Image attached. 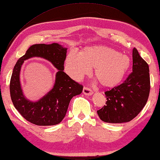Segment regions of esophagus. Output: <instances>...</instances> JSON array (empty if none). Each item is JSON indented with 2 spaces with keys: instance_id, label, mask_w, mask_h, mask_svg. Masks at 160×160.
<instances>
[{
  "instance_id": "obj_1",
  "label": "esophagus",
  "mask_w": 160,
  "mask_h": 160,
  "mask_svg": "<svg viewBox=\"0 0 160 160\" xmlns=\"http://www.w3.org/2000/svg\"><path fill=\"white\" fill-rule=\"evenodd\" d=\"M83 93L86 96H91L92 94H93V92L92 91V89L88 88V87H84L83 88Z\"/></svg>"
}]
</instances>
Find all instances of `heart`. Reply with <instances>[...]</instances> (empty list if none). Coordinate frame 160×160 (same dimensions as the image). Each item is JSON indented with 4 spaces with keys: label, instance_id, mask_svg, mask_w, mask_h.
Here are the masks:
<instances>
[{
    "label": "heart",
    "instance_id": "b5f03b06",
    "mask_svg": "<svg viewBox=\"0 0 160 160\" xmlns=\"http://www.w3.org/2000/svg\"><path fill=\"white\" fill-rule=\"evenodd\" d=\"M131 65L130 58L105 46L85 48L81 53L71 51L65 60V71L79 80L95 68L94 76L104 87L112 88L122 82Z\"/></svg>",
    "mask_w": 160,
    "mask_h": 160
}]
</instances>
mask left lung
<instances>
[{"instance_id": "1", "label": "left lung", "mask_w": 160, "mask_h": 160, "mask_svg": "<svg viewBox=\"0 0 160 160\" xmlns=\"http://www.w3.org/2000/svg\"><path fill=\"white\" fill-rule=\"evenodd\" d=\"M132 72L123 83L104 92L106 105L97 111L100 119L104 122H130L147 102L150 92L149 65L136 48L132 50Z\"/></svg>"}]
</instances>
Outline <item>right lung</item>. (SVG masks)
<instances>
[{
	"label": "right lung",
	"instance_id": "add662e5",
	"mask_svg": "<svg viewBox=\"0 0 160 160\" xmlns=\"http://www.w3.org/2000/svg\"><path fill=\"white\" fill-rule=\"evenodd\" d=\"M67 48L58 43L35 44L18 60L10 81L11 98L15 108L27 121L37 126H54L60 123L67 114L70 101L83 91V85L72 80L64 71ZM39 57L52 63L57 68L53 88L37 102L27 99L22 93L19 74L23 62Z\"/></svg>",
	"mask_w": 160,
	"mask_h": 160
}]
</instances>
